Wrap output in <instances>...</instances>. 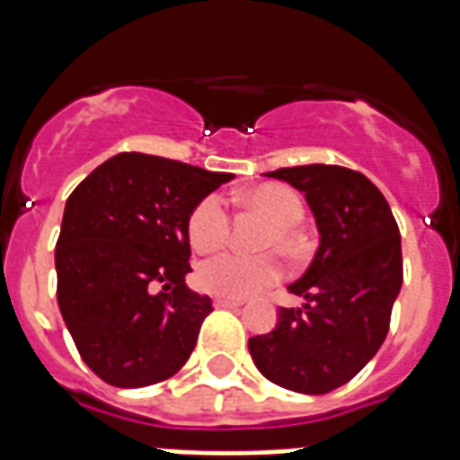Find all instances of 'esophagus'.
I'll list each match as a JSON object with an SVG mask.
<instances>
[{"label":"esophagus","instance_id":"1","mask_svg":"<svg viewBox=\"0 0 460 460\" xmlns=\"http://www.w3.org/2000/svg\"><path fill=\"white\" fill-rule=\"evenodd\" d=\"M215 305L217 307H241L243 305V301H241V298H222V296H217Z\"/></svg>","mask_w":460,"mask_h":460}]
</instances>
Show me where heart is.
Here are the masks:
<instances>
[{
  "label": "heart",
  "mask_w": 460,
  "mask_h": 460,
  "mask_svg": "<svg viewBox=\"0 0 460 460\" xmlns=\"http://www.w3.org/2000/svg\"><path fill=\"white\" fill-rule=\"evenodd\" d=\"M238 202L270 219V226L260 238V248H279L287 255L301 252L303 241L298 224L303 219L301 198L281 183H262L238 195ZM186 236L198 252L219 251L229 236V212L219 195H205L188 215ZM284 267L274 252L241 255L222 252L198 267V287L222 298H251L281 279Z\"/></svg>",
  "instance_id": "b5f03b06"
}]
</instances>
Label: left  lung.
<instances>
[{"mask_svg":"<svg viewBox=\"0 0 460 460\" xmlns=\"http://www.w3.org/2000/svg\"><path fill=\"white\" fill-rule=\"evenodd\" d=\"M313 209L320 248L288 291L277 327L248 341L270 382L298 394H329L353 379L385 343L403 281L401 234L389 202L360 172L336 164L277 169Z\"/></svg>","mask_w":460,"mask_h":460,"instance_id":"left-lung-1","label":"left lung"}]
</instances>
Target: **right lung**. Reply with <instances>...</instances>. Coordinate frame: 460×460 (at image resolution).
<instances>
[{
    "label": "right lung",
    "mask_w": 460,
    "mask_h": 460,
    "mask_svg": "<svg viewBox=\"0 0 460 460\" xmlns=\"http://www.w3.org/2000/svg\"><path fill=\"white\" fill-rule=\"evenodd\" d=\"M231 179L121 153L68 195L54 251L57 301L81 358L107 385H157L190 358L212 301L186 287V222Z\"/></svg>",
    "instance_id": "obj_1"
}]
</instances>
